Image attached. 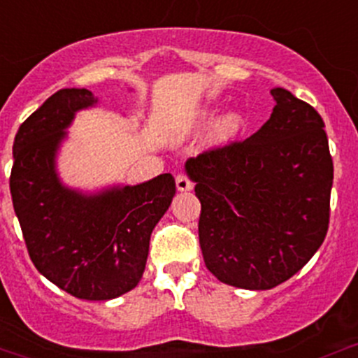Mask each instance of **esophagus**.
<instances>
[{"label":"esophagus","instance_id":"1","mask_svg":"<svg viewBox=\"0 0 358 358\" xmlns=\"http://www.w3.org/2000/svg\"><path fill=\"white\" fill-rule=\"evenodd\" d=\"M175 180H176V189H178L180 192H187V190L192 189V182H190L189 176H187L185 173H178Z\"/></svg>","mask_w":358,"mask_h":358}]
</instances>
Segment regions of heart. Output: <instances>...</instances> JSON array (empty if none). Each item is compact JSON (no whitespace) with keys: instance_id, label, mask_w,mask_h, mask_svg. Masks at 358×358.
<instances>
[{"instance_id":"heart-1","label":"heart","mask_w":358,"mask_h":358,"mask_svg":"<svg viewBox=\"0 0 358 358\" xmlns=\"http://www.w3.org/2000/svg\"><path fill=\"white\" fill-rule=\"evenodd\" d=\"M218 112L220 109L218 107H202L201 110H197V114L194 115L192 119V129L194 131H202V129H206L208 126H211L213 122L216 121V117H218ZM244 128V117L241 112H227L225 115H222V117L216 121L215 124V131H213V138L216 140V142H229V140L236 138L237 135H239L241 131H243Z\"/></svg>"}]
</instances>
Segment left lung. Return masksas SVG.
Wrapping results in <instances>:
<instances>
[{
	"instance_id": "8db88e82",
	"label": "left lung",
	"mask_w": 358,
	"mask_h": 358,
	"mask_svg": "<svg viewBox=\"0 0 358 358\" xmlns=\"http://www.w3.org/2000/svg\"><path fill=\"white\" fill-rule=\"evenodd\" d=\"M244 142L187 161L201 201L199 244L209 272L241 289L291 279L324 243L333 159L320 114L284 88Z\"/></svg>"
}]
</instances>
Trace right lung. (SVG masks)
<instances>
[{"mask_svg":"<svg viewBox=\"0 0 358 358\" xmlns=\"http://www.w3.org/2000/svg\"><path fill=\"white\" fill-rule=\"evenodd\" d=\"M96 103L90 90L64 88L25 119L13 142L10 192L38 272L76 298L106 301L140 282L150 234L176 185L169 173L99 192L64 185L57 154L76 112Z\"/></svg>","mask_w":358,"mask_h":358,"instance_id":"1","label":"right lung"}]
</instances>
